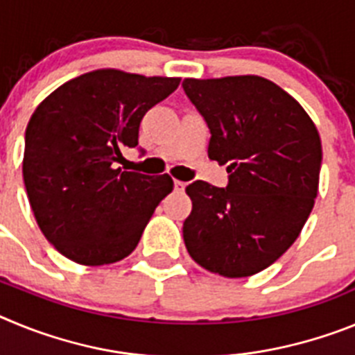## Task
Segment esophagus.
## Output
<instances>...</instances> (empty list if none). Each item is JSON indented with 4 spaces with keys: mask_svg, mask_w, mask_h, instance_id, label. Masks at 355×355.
<instances>
[{
    "mask_svg": "<svg viewBox=\"0 0 355 355\" xmlns=\"http://www.w3.org/2000/svg\"><path fill=\"white\" fill-rule=\"evenodd\" d=\"M184 187H187V183H184V181H178V180L174 181V190H175V192H183Z\"/></svg>",
    "mask_w": 355,
    "mask_h": 355,
    "instance_id": "1",
    "label": "esophagus"
}]
</instances>
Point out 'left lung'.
<instances>
[{"instance_id":"obj_1","label":"left lung","mask_w":355,"mask_h":355,"mask_svg":"<svg viewBox=\"0 0 355 355\" xmlns=\"http://www.w3.org/2000/svg\"><path fill=\"white\" fill-rule=\"evenodd\" d=\"M209 128L208 156L227 165L225 188L187 187L188 254L224 277L265 270L302 231L318 193L322 142L302 106L261 76L183 81Z\"/></svg>"}]
</instances>
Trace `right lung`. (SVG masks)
Here are the masks:
<instances>
[{"label":"right lung","mask_w":355,"mask_h":355,"mask_svg":"<svg viewBox=\"0 0 355 355\" xmlns=\"http://www.w3.org/2000/svg\"><path fill=\"white\" fill-rule=\"evenodd\" d=\"M180 78H146L99 69L49 94L24 135L23 178L35 220L71 261H121L139 245L156 206L172 192L167 174L117 167L139 146L147 110L171 96Z\"/></svg>","instance_id":"add662e5"}]
</instances>
